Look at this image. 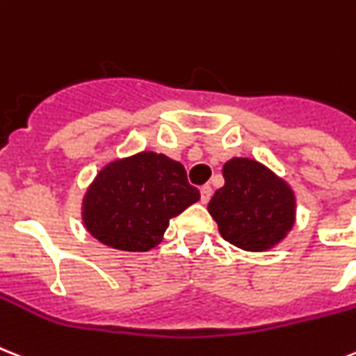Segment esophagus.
<instances>
[{
	"instance_id": "obj_1",
	"label": "esophagus",
	"mask_w": 356,
	"mask_h": 356,
	"mask_svg": "<svg viewBox=\"0 0 356 356\" xmlns=\"http://www.w3.org/2000/svg\"><path fill=\"white\" fill-rule=\"evenodd\" d=\"M210 197H212V186L204 184V186H201V203L207 204L210 201Z\"/></svg>"
}]
</instances>
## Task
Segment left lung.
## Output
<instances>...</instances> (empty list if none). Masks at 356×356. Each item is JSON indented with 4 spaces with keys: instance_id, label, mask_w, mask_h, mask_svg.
<instances>
[{
    "instance_id": "1",
    "label": "left lung",
    "mask_w": 356,
    "mask_h": 356,
    "mask_svg": "<svg viewBox=\"0 0 356 356\" xmlns=\"http://www.w3.org/2000/svg\"><path fill=\"white\" fill-rule=\"evenodd\" d=\"M223 177L208 203L221 238L247 252H267L282 243L296 223L291 184L250 157L227 161Z\"/></svg>"
}]
</instances>
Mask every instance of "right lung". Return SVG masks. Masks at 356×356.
<instances>
[{
    "label": "right lung",
    "mask_w": 356,
    "mask_h": 356,
    "mask_svg": "<svg viewBox=\"0 0 356 356\" xmlns=\"http://www.w3.org/2000/svg\"><path fill=\"white\" fill-rule=\"evenodd\" d=\"M201 193L186 170L164 153L143 149L98 170L82 197V223L95 239L117 250L148 252L164 239L170 219Z\"/></svg>",
    "instance_id": "add662e5"
}]
</instances>
